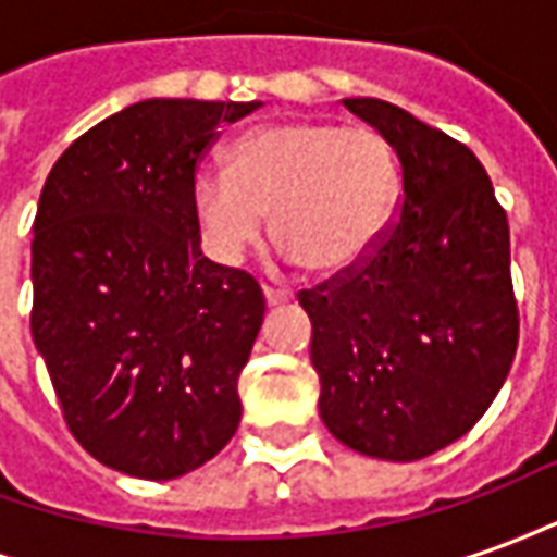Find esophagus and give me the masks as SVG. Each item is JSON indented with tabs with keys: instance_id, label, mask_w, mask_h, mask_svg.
Segmentation results:
<instances>
[{
	"instance_id": "34e87169",
	"label": "esophagus",
	"mask_w": 557,
	"mask_h": 557,
	"mask_svg": "<svg viewBox=\"0 0 557 557\" xmlns=\"http://www.w3.org/2000/svg\"><path fill=\"white\" fill-rule=\"evenodd\" d=\"M265 301H268V307H280V304H289L292 292L289 289H277V286H265Z\"/></svg>"
}]
</instances>
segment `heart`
<instances>
[{"mask_svg": "<svg viewBox=\"0 0 557 557\" xmlns=\"http://www.w3.org/2000/svg\"><path fill=\"white\" fill-rule=\"evenodd\" d=\"M397 158L367 125L286 119L253 127L226 151L223 172H199L194 214L208 253L235 265L274 238L307 271L339 274L382 242L397 211Z\"/></svg>", "mask_w": 557, "mask_h": 557, "instance_id": "obj_1", "label": "heart"}]
</instances>
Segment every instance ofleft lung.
Listing matches in <instances>:
<instances>
[{
	"label": "left lung",
	"instance_id": "obj_1",
	"mask_svg": "<svg viewBox=\"0 0 557 557\" xmlns=\"http://www.w3.org/2000/svg\"><path fill=\"white\" fill-rule=\"evenodd\" d=\"M343 107L394 148L403 194L358 265L298 292L313 322L319 414L351 450L414 462L462 438L510 373V226L471 148L397 103Z\"/></svg>",
	"mask_w": 557,
	"mask_h": 557
}]
</instances>
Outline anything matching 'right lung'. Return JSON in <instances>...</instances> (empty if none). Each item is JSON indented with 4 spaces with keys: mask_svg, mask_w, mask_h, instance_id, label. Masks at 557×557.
I'll return each mask as SVG.
<instances>
[{
    "mask_svg": "<svg viewBox=\"0 0 557 557\" xmlns=\"http://www.w3.org/2000/svg\"><path fill=\"white\" fill-rule=\"evenodd\" d=\"M256 107L139 101L74 139L44 182L32 339L71 435L131 478H182L238 430L265 295L202 256L194 182L220 127Z\"/></svg>",
    "mask_w": 557,
    "mask_h": 557,
    "instance_id": "right-lung-1",
    "label": "right lung"
}]
</instances>
